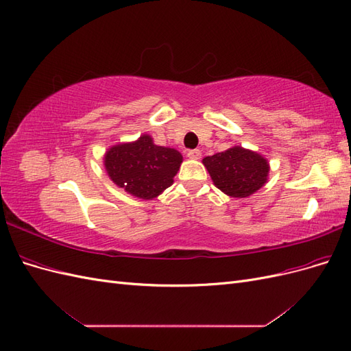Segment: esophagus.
Returning <instances> with one entry per match:
<instances>
[{
	"label": "esophagus",
	"instance_id": "34e87169",
	"mask_svg": "<svg viewBox=\"0 0 351 351\" xmlns=\"http://www.w3.org/2000/svg\"><path fill=\"white\" fill-rule=\"evenodd\" d=\"M187 156L190 159H200L202 158V152L199 149H192V151L187 152Z\"/></svg>",
	"mask_w": 351,
	"mask_h": 351
}]
</instances>
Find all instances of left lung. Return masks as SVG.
Wrapping results in <instances>:
<instances>
[{"instance_id":"obj_1","label":"left lung","mask_w":351,"mask_h":351,"mask_svg":"<svg viewBox=\"0 0 351 351\" xmlns=\"http://www.w3.org/2000/svg\"><path fill=\"white\" fill-rule=\"evenodd\" d=\"M214 184L230 197H249L268 183L269 162L240 145L202 159Z\"/></svg>"}]
</instances>
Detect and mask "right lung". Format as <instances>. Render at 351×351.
<instances>
[{"mask_svg":"<svg viewBox=\"0 0 351 351\" xmlns=\"http://www.w3.org/2000/svg\"><path fill=\"white\" fill-rule=\"evenodd\" d=\"M183 156L174 147L158 146L152 136L117 143L104 155V167L112 183L127 193L152 200L174 183Z\"/></svg>","mask_w":351,"mask_h":351,"instance_id":"add662e5","label":"right lung"}]
</instances>
